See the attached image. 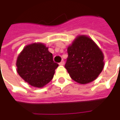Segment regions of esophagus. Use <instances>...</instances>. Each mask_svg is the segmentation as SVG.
Segmentation results:
<instances>
[{"label": "esophagus", "instance_id": "obj_1", "mask_svg": "<svg viewBox=\"0 0 120 120\" xmlns=\"http://www.w3.org/2000/svg\"><path fill=\"white\" fill-rule=\"evenodd\" d=\"M59 65H65V62H64V61H63V60L61 61V62L59 63Z\"/></svg>", "mask_w": 120, "mask_h": 120}]
</instances>
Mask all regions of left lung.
Wrapping results in <instances>:
<instances>
[{
	"mask_svg": "<svg viewBox=\"0 0 120 120\" xmlns=\"http://www.w3.org/2000/svg\"><path fill=\"white\" fill-rule=\"evenodd\" d=\"M66 68L73 80L81 84L94 81L102 71L104 54L92 39L78 36L67 48Z\"/></svg>",
	"mask_w": 120,
	"mask_h": 120,
	"instance_id": "left-lung-1",
	"label": "left lung"
}]
</instances>
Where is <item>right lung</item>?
<instances>
[{
	"mask_svg": "<svg viewBox=\"0 0 120 120\" xmlns=\"http://www.w3.org/2000/svg\"><path fill=\"white\" fill-rule=\"evenodd\" d=\"M17 73L30 85L43 87L53 79L59 66L53 61V54L43 43L26 45L16 60Z\"/></svg>",
	"mask_w": 120,
	"mask_h": 120,
	"instance_id": "obj_1",
	"label": "right lung"
}]
</instances>
